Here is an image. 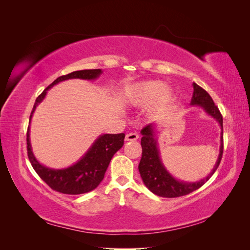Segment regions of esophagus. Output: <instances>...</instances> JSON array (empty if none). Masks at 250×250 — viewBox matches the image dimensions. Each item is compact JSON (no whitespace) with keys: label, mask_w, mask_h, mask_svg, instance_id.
Listing matches in <instances>:
<instances>
[{"label":"esophagus","mask_w":250,"mask_h":250,"mask_svg":"<svg viewBox=\"0 0 250 250\" xmlns=\"http://www.w3.org/2000/svg\"><path fill=\"white\" fill-rule=\"evenodd\" d=\"M138 139H139V133L135 131V130H133V131H131L129 133H127L126 134V138H125L126 141H135V140H138Z\"/></svg>","instance_id":"1"}]
</instances>
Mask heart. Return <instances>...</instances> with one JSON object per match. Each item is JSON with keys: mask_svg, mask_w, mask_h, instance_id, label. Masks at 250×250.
Here are the masks:
<instances>
[{"mask_svg": "<svg viewBox=\"0 0 250 250\" xmlns=\"http://www.w3.org/2000/svg\"><path fill=\"white\" fill-rule=\"evenodd\" d=\"M129 101L137 106L145 107L152 104L156 109L163 108L174 98L173 90L162 81H143L130 87Z\"/></svg>", "mask_w": 250, "mask_h": 250, "instance_id": "heart-1", "label": "heart"}]
</instances>
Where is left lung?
Returning <instances> with one entry per match:
<instances>
[{"label":"left lung","instance_id":"left-lung-1","mask_svg":"<svg viewBox=\"0 0 250 250\" xmlns=\"http://www.w3.org/2000/svg\"><path fill=\"white\" fill-rule=\"evenodd\" d=\"M193 96L191 105H198L208 116L214 118L221 127L220 135V150H219L218 160L213 170L208 175L199 181L195 183H186L173 177L165 168L161 160L160 150L157 146V140L155 138V125L149 124L141 130L142 133V158L139 165V171L143 183L153 194L166 198L180 197L188 195L193 191L202 187L213 175L217 168L220 165L223 153V119L220 111L215 105L210 96L202 87L193 83Z\"/></svg>","mask_w":250,"mask_h":250}]
</instances>
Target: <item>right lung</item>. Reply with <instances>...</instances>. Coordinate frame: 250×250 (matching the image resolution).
<instances>
[{
    "label": "right lung",
    "mask_w": 250,
    "mask_h": 250,
    "mask_svg": "<svg viewBox=\"0 0 250 250\" xmlns=\"http://www.w3.org/2000/svg\"><path fill=\"white\" fill-rule=\"evenodd\" d=\"M102 74V70H82L75 71L67 75L58 77L36 98L30 122L35 111L37 105L42 102L46 97L48 90L57 83L69 80V79H83V80H95ZM29 122V124H30ZM124 133L119 134H101L93 145L89 147L86 153L80 160L63 169H52L42 165L36 160L30 143V126L27 132V150L28 157L31 163L33 169L39 174V176L54 191L63 194L78 195L84 194L95 190L100 185L104 178V174L107 170L111 158L118 150L124 145Z\"/></svg>",
    "instance_id": "1"
}]
</instances>
